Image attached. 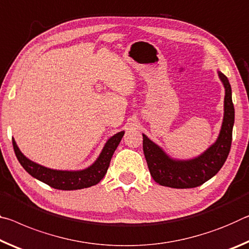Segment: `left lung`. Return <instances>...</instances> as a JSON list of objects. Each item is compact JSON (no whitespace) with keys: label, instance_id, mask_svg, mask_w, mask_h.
I'll list each match as a JSON object with an SVG mask.
<instances>
[{"label":"left lung","instance_id":"8db88e82","mask_svg":"<svg viewBox=\"0 0 249 249\" xmlns=\"http://www.w3.org/2000/svg\"><path fill=\"white\" fill-rule=\"evenodd\" d=\"M219 78L225 87L222 130L217 141L201 157L190 161H173L143 134V152L150 174L160 185L173 189L199 186L213 178L225 163L233 139L235 110L230 81L222 72H219Z\"/></svg>","mask_w":249,"mask_h":249}]
</instances>
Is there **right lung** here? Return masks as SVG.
<instances>
[{"label":"right lung","mask_w":249,"mask_h":249,"mask_svg":"<svg viewBox=\"0 0 249 249\" xmlns=\"http://www.w3.org/2000/svg\"><path fill=\"white\" fill-rule=\"evenodd\" d=\"M124 131H121L110 138L99 158L97 159V161L91 166H89L86 170L75 171V172L51 170L44 168L39 164H36V163L32 162L26 157L23 156V153L19 151L18 145H16L14 139H12V142H13L16 158H18V162L21 163V165L25 169L28 174H31L33 178H37L39 181L46 183L47 185L54 187V189L71 191L90 187L100 182L101 178L107 173L112 154L121 141L122 137H124Z\"/></svg>","instance_id":"add662e5"}]
</instances>
